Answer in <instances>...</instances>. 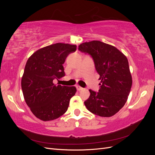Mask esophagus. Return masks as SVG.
Wrapping results in <instances>:
<instances>
[{"label":"esophagus","mask_w":155,"mask_h":155,"mask_svg":"<svg viewBox=\"0 0 155 155\" xmlns=\"http://www.w3.org/2000/svg\"><path fill=\"white\" fill-rule=\"evenodd\" d=\"M76 88H77V90L78 91H81V90H83V88H82L81 87H80V86H76Z\"/></svg>","instance_id":"1"}]
</instances>
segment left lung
<instances>
[{
  "label": "left lung",
  "instance_id": "obj_1",
  "mask_svg": "<svg viewBox=\"0 0 155 155\" xmlns=\"http://www.w3.org/2000/svg\"><path fill=\"white\" fill-rule=\"evenodd\" d=\"M78 50L92 58L101 80L99 91L90 89V96L84 104L96 115H114L125 104L132 87L127 58L114 46L100 41L82 43Z\"/></svg>",
  "mask_w": 155,
  "mask_h": 155
}]
</instances>
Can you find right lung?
Here are the masks:
<instances>
[{"mask_svg":"<svg viewBox=\"0 0 155 155\" xmlns=\"http://www.w3.org/2000/svg\"><path fill=\"white\" fill-rule=\"evenodd\" d=\"M76 48L55 43L36 51L28 59L21 87L27 105L39 120H54L67 112L76 88L57 85L55 81L65 76L63 64Z\"/></svg>","mask_w":155,"mask_h":155,"instance_id":"add662e5","label":"right lung"}]
</instances>
